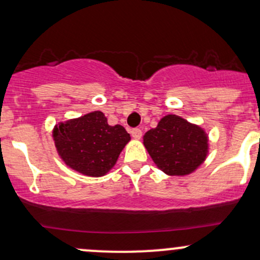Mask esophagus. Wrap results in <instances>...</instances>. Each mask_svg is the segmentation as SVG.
<instances>
[{"instance_id":"obj_1","label":"esophagus","mask_w":260,"mask_h":260,"mask_svg":"<svg viewBox=\"0 0 260 260\" xmlns=\"http://www.w3.org/2000/svg\"><path fill=\"white\" fill-rule=\"evenodd\" d=\"M131 136H133V138L135 140H140V139H141V136H142V131L140 129L131 130Z\"/></svg>"}]
</instances>
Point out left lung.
I'll use <instances>...</instances> for the list:
<instances>
[{"label": "left lung", "mask_w": 260, "mask_h": 260, "mask_svg": "<svg viewBox=\"0 0 260 260\" xmlns=\"http://www.w3.org/2000/svg\"><path fill=\"white\" fill-rule=\"evenodd\" d=\"M144 146L157 168L167 176L184 177L205 162L209 135L200 125L167 114L144 135Z\"/></svg>", "instance_id": "left-lung-1"}]
</instances>
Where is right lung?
Instances as JSON below:
<instances>
[{"instance_id":"obj_1","label":"right lung","mask_w":260,"mask_h":260,"mask_svg":"<svg viewBox=\"0 0 260 260\" xmlns=\"http://www.w3.org/2000/svg\"><path fill=\"white\" fill-rule=\"evenodd\" d=\"M57 154L67 167L87 177H103L130 141L121 125L108 124L101 110L60 121L52 129Z\"/></svg>"}]
</instances>
